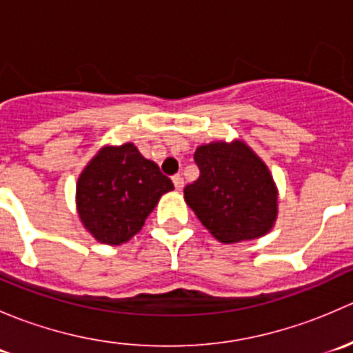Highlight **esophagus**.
<instances>
[{
  "instance_id": "obj_1",
  "label": "esophagus",
  "mask_w": 353,
  "mask_h": 353,
  "mask_svg": "<svg viewBox=\"0 0 353 353\" xmlns=\"http://www.w3.org/2000/svg\"><path fill=\"white\" fill-rule=\"evenodd\" d=\"M172 183H174V188H176L177 191H181V190H183V188H184V179L179 176V174L172 177Z\"/></svg>"
}]
</instances>
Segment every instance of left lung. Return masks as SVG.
Wrapping results in <instances>:
<instances>
[{
	"mask_svg": "<svg viewBox=\"0 0 353 353\" xmlns=\"http://www.w3.org/2000/svg\"><path fill=\"white\" fill-rule=\"evenodd\" d=\"M199 177L184 199L223 244L259 239L279 216V188L268 165L244 140L212 141L194 152Z\"/></svg>",
	"mask_w": 353,
	"mask_h": 353,
	"instance_id": "8db88e82",
	"label": "left lung"
}]
</instances>
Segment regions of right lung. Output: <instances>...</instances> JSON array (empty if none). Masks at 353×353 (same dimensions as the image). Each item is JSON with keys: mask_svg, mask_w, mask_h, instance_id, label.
Here are the masks:
<instances>
[{"mask_svg": "<svg viewBox=\"0 0 353 353\" xmlns=\"http://www.w3.org/2000/svg\"><path fill=\"white\" fill-rule=\"evenodd\" d=\"M174 190L134 143L105 145L77 181V212L95 241L121 245L138 234L162 194Z\"/></svg>", "mask_w": 353, "mask_h": 353, "instance_id": "obj_1", "label": "right lung"}]
</instances>
